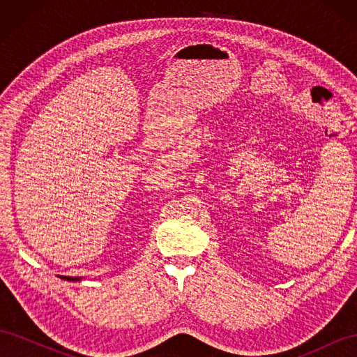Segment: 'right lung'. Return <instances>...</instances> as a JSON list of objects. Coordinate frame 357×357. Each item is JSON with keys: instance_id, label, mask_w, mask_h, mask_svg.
<instances>
[{"instance_id": "add662e5", "label": "right lung", "mask_w": 357, "mask_h": 357, "mask_svg": "<svg viewBox=\"0 0 357 357\" xmlns=\"http://www.w3.org/2000/svg\"><path fill=\"white\" fill-rule=\"evenodd\" d=\"M62 280H67V282H80L82 277H66V275H59Z\"/></svg>"}]
</instances>
